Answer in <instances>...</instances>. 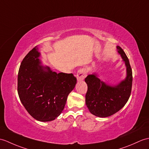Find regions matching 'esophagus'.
Returning <instances> with one entry per match:
<instances>
[{
	"instance_id": "1",
	"label": "esophagus",
	"mask_w": 149,
	"mask_h": 149,
	"mask_svg": "<svg viewBox=\"0 0 149 149\" xmlns=\"http://www.w3.org/2000/svg\"><path fill=\"white\" fill-rule=\"evenodd\" d=\"M87 75V70L86 68H81L78 70L77 73V81H82Z\"/></svg>"
}]
</instances>
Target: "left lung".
Wrapping results in <instances>:
<instances>
[{
    "label": "left lung",
    "instance_id": "obj_1",
    "mask_svg": "<svg viewBox=\"0 0 149 149\" xmlns=\"http://www.w3.org/2000/svg\"><path fill=\"white\" fill-rule=\"evenodd\" d=\"M126 67V77L116 85H110L100 80L93 73L87 76L85 82L88 85L86 104L89 111L99 117H109L116 113L125 105L132 88V70L126 54L120 46H117Z\"/></svg>",
    "mask_w": 149,
    "mask_h": 149
}]
</instances>
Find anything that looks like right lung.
<instances>
[{"label":"right lung","mask_w":149,"mask_h":149,"mask_svg":"<svg viewBox=\"0 0 149 149\" xmlns=\"http://www.w3.org/2000/svg\"><path fill=\"white\" fill-rule=\"evenodd\" d=\"M36 46L24 58L18 72V93L31 116L39 121L48 122L63 111L77 79L72 74H57L44 66Z\"/></svg>","instance_id":"right-lung-1"}]
</instances>
